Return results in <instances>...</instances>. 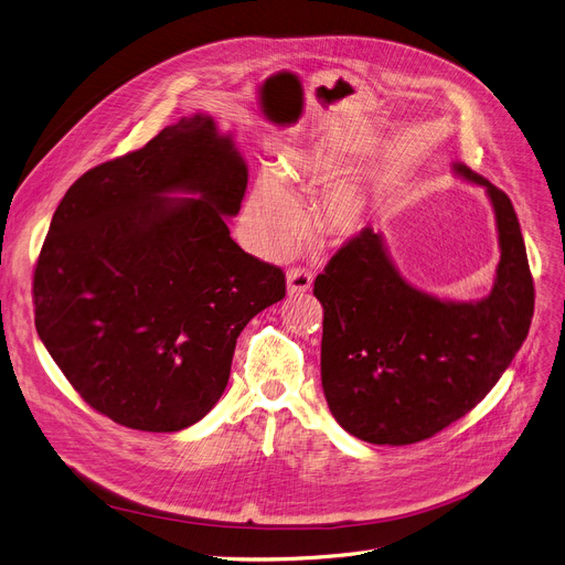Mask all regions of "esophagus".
Listing matches in <instances>:
<instances>
[{
  "label": "esophagus",
  "mask_w": 565,
  "mask_h": 565,
  "mask_svg": "<svg viewBox=\"0 0 565 565\" xmlns=\"http://www.w3.org/2000/svg\"><path fill=\"white\" fill-rule=\"evenodd\" d=\"M312 289V274L301 269V267H294L287 271V294L289 296H301L306 291Z\"/></svg>",
  "instance_id": "esophagus-1"
}]
</instances>
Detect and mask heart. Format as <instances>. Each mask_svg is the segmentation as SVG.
I'll return each instance as SVG.
<instances>
[{
	"label": "heart",
	"mask_w": 565,
	"mask_h": 565,
	"mask_svg": "<svg viewBox=\"0 0 565 565\" xmlns=\"http://www.w3.org/2000/svg\"><path fill=\"white\" fill-rule=\"evenodd\" d=\"M364 218V198L353 186H338L326 195L321 207V223L328 232L351 237ZM244 230L250 248L269 259L285 257L306 230V218L296 203V195L287 182L264 171L244 207Z\"/></svg>",
	"instance_id": "heart-1"
}]
</instances>
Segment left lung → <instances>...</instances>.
Returning a JSON list of instances; mask_svg holds the SVG:
<instances>
[{
  "label": "left lung",
  "mask_w": 565,
  "mask_h": 565,
  "mask_svg": "<svg viewBox=\"0 0 565 565\" xmlns=\"http://www.w3.org/2000/svg\"><path fill=\"white\" fill-rule=\"evenodd\" d=\"M486 189L500 264L481 301H447L406 282L381 235L364 227L315 280L323 306L321 385L330 413L372 445H413L470 413L507 372L534 317V280L509 195Z\"/></svg>",
  "instance_id": "obj_1"
}]
</instances>
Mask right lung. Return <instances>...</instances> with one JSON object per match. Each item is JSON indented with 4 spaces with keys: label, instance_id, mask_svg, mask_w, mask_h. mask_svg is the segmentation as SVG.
I'll return each instance as SVG.
<instances>
[{
    "label": "right lung",
    "instance_id": "obj_1",
    "mask_svg": "<svg viewBox=\"0 0 565 565\" xmlns=\"http://www.w3.org/2000/svg\"><path fill=\"white\" fill-rule=\"evenodd\" d=\"M246 184L235 141L195 114L63 195L33 308L39 338L90 408L173 434L216 406L244 326L285 298V274L230 237L225 216L239 214Z\"/></svg>",
    "mask_w": 565,
    "mask_h": 565
}]
</instances>
